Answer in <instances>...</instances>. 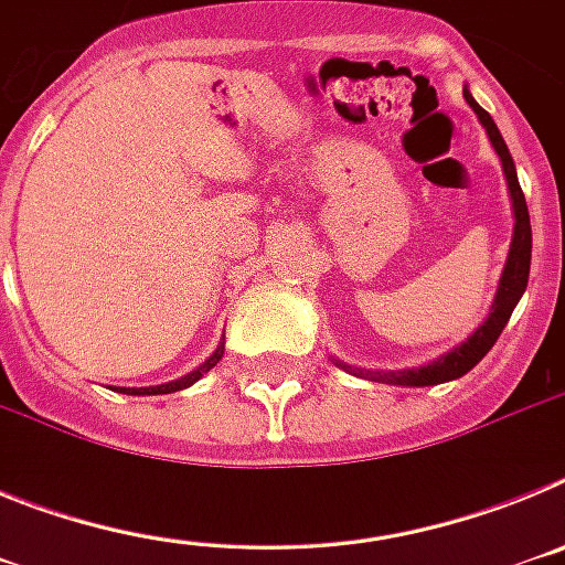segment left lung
Masks as SVG:
<instances>
[{
	"mask_svg": "<svg viewBox=\"0 0 565 565\" xmlns=\"http://www.w3.org/2000/svg\"><path fill=\"white\" fill-rule=\"evenodd\" d=\"M463 98L469 102V107L476 109V115L481 118V124L487 127L489 141L495 147V152L501 154L503 174H507L509 192H512V209H515V237H512V248H509L507 268H503L501 286H498V297L492 302V313L489 319L478 328L472 337L463 344H458L456 351H450L447 356H441L438 362L427 364V367H416V371H396V373H384V371H362V367H351V364H339L353 376L371 379V382H387V384H407V387H427V384H441L450 382V379L463 376L467 371H472L478 362L489 353V348L498 342L501 331L507 328L509 317L515 311L518 299L526 291L529 282V263H532V226H529V209L526 198L521 192V183H518L515 163H512V154H509L507 143H503L501 132H498L492 115L476 104V98L463 93Z\"/></svg>",
	"mask_w": 565,
	"mask_h": 565,
	"instance_id": "left-lung-1",
	"label": "left lung"
}]
</instances>
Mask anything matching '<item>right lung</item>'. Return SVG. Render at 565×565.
<instances>
[{
  "label": "right lung",
  "mask_w": 565,
  "mask_h": 565,
  "mask_svg": "<svg viewBox=\"0 0 565 565\" xmlns=\"http://www.w3.org/2000/svg\"><path fill=\"white\" fill-rule=\"evenodd\" d=\"M221 356H223V344H221V348H217V351L212 353V356L206 359V362L201 364V367H198V371H192V373H189V376L178 379V382H169V384H154V387H132V391H129V387H121V393H129V396H161V393H174V391H183V387H189V384H194V382H198V379H201L203 373H209V371H212L214 364L221 362Z\"/></svg>",
  "instance_id": "add662e5"
}]
</instances>
